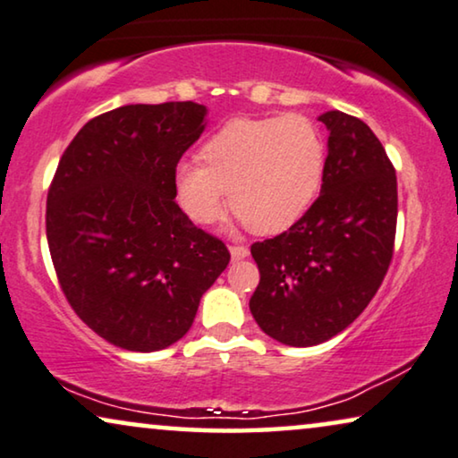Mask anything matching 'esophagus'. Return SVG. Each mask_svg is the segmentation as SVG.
Segmentation results:
<instances>
[{
    "label": "esophagus",
    "instance_id": "1",
    "mask_svg": "<svg viewBox=\"0 0 458 458\" xmlns=\"http://www.w3.org/2000/svg\"><path fill=\"white\" fill-rule=\"evenodd\" d=\"M230 255H233L234 261L245 259L249 255V249L245 245H230Z\"/></svg>",
    "mask_w": 458,
    "mask_h": 458
}]
</instances>
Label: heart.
Returning a JSON list of instances; mask_svg holds the SVG:
<instances>
[{
	"label": "heart",
	"mask_w": 458,
	"mask_h": 458,
	"mask_svg": "<svg viewBox=\"0 0 458 458\" xmlns=\"http://www.w3.org/2000/svg\"><path fill=\"white\" fill-rule=\"evenodd\" d=\"M327 146L303 114L228 121L200 148V163L175 167V194L199 224L222 219L230 207L255 234L291 228L318 197Z\"/></svg>",
	"instance_id": "b5f03b06"
}]
</instances>
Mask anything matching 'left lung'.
Listing matches in <instances>:
<instances>
[{
    "mask_svg": "<svg viewBox=\"0 0 458 458\" xmlns=\"http://www.w3.org/2000/svg\"><path fill=\"white\" fill-rule=\"evenodd\" d=\"M318 119L331 131L320 197L286 233L251 245L253 318L295 347L335 337L364 312L392 264L398 222L395 169L379 138L341 111Z\"/></svg>",
    "mask_w": 458,
    "mask_h": 458,
    "instance_id": "1",
    "label": "left lung"
}]
</instances>
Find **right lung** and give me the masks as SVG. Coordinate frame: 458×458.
Wrapping results in <instances>:
<instances>
[{"label":"right lung","instance_id":"1","mask_svg":"<svg viewBox=\"0 0 458 458\" xmlns=\"http://www.w3.org/2000/svg\"><path fill=\"white\" fill-rule=\"evenodd\" d=\"M197 102L127 105L88 121L54 174L46 234L60 289L108 344L184 337L230 251L175 203V167L205 131Z\"/></svg>","mask_w":458,"mask_h":458}]
</instances>
